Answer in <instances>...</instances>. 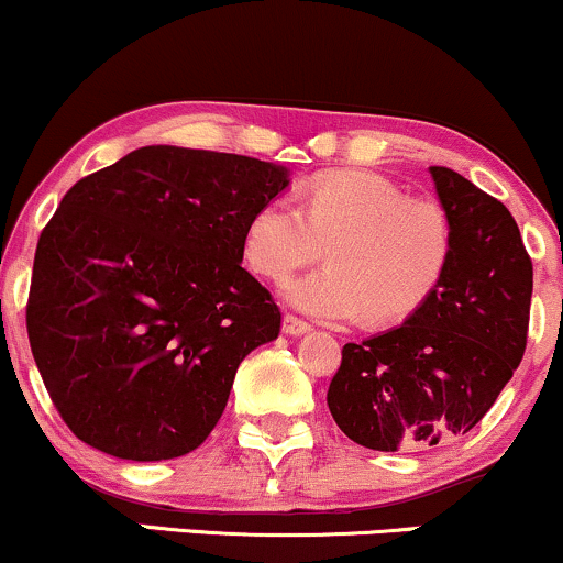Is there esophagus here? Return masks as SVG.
Returning a JSON list of instances; mask_svg holds the SVG:
<instances>
[{
  "label": "esophagus",
  "instance_id": "34e87169",
  "mask_svg": "<svg viewBox=\"0 0 563 563\" xmlns=\"http://www.w3.org/2000/svg\"><path fill=\"white\" fill-rule=\"evenodd\" d=\"M309 331H312V328H309V322L294 318V314H286V318H283V333L286 335H303Z\"/></svg>",
  "mask_w": 563,
  "mask_h": 563
}]
</instances>
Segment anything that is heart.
<instances>
[{
  "label": "heart",
  "instance_id": "b5f03b06",
  "mask_svg": "<svg viewBox=\"0 0 563 563\" xmlns=\"http://www.w3.org/2000/svg\"><path fill=\"white\" fill-rule=\"evenodd\" d=\"M328 243L331 264L294 277L283 296L309 318H367L391 328L418 312L448 273L452 228L442 206L412 200L380 174H339L294 198H273L245 224L243 254L267 280H286Z\"/></svg>",
  "mask_w": 563,
  "mask_h": 563
}]
</instances>
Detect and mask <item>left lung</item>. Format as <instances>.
Returning <instances> with one entry per match:
<instances>
[{
	"mask_svg": "<svg viewBox=\"0 0 563 563\" xmlns=\"http://www.w3.org/2000/svg\"><path fill=\"white\" fill-rule=\"evenodd\" d=\"M452 254L437 294L402 325L346 344L328 410L352 442L397 452L482 421L525 357L532 262L500 200L431 166Z\"/></svg>",
	"mask_w": 563,
	"mask_h": 563,
	"instance_id": "1",
	"label": "left lung"
}]
</instances>
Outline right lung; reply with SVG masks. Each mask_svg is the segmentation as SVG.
<instances>
[{
    "mask_svg": "<svg viewBox=\"0 0 563 563\" xmlns=\"http://www.w3.org/2000/svg\"><path fill=\"white\" fill-rule=\"evenodd\" d=\"M288 187L280 164L174 145L70 187L38 238L25 325L81 442L147 463L211 434L238 365L280 333L241 262L249 219Z\"/></svg>",
    "mask_w": 563,
    "mask_h": 563,
    "instance_id": "1",
    "label": "right lung"
}]
</instances>
